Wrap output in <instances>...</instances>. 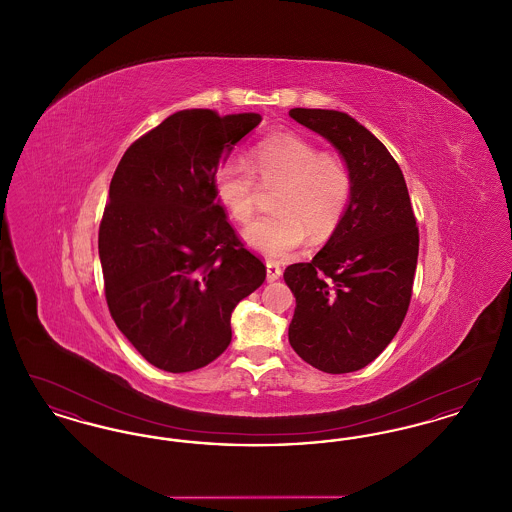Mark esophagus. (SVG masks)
<instances>
[{
	"label": "esophagus",
	"instance_id": "obj_1",
	"mask_svg": "<svg viewBox=\"0 0 512 512\" xmlns=\"http://www.w3.org/2000/svg\"><path fill=\"white\" fill-rule=\"evenodd\" d=\"M282 276V268L278 267L276 263L268 261L267 263V280L268 282H276Z\"/></svg>",
	"mask_w": 512,
	"mask_h": 512
}]
</instances>
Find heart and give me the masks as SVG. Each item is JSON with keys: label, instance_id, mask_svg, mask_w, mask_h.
Here are the masks:
<instances>
[{"label": "heart", "instance_id": "b5f03b06", "mask_svg": "<svg viewBox=\"0 0 512 512\" xmlns=\"http://www.w3.org/2000/svg\"><path fill=\"white\" fill-rule=\"evenodd\" d=\"M255 176L278 184L274 213L253 220L245 244L268 259H284L307 242L328 236L340 222L351 199L353 178L338 155L318 153L317 146L295 132H276L249 149L247 161L224 157L215 171L222 205L240 222L255 209Z\"/></svg>", "mask_w": 512, "mask_h": 512}]
</instances>
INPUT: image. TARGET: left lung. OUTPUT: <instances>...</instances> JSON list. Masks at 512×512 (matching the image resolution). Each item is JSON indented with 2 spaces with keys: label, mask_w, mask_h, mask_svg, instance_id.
I'll list each match as a JSON object with an SVG mask.
<instances>
[{
  "label": "left lung",
  "mask_w": 512,
  "mask_h": 512,
  "mask_svg": "<svg viewBox=\"0 0 512 512\" xmlns=\"http://www.w3.org/2000/svg\"><path fill=\"white\" fill-rule=\"evenodd\" d=\"M320 134L347 165L351 199L311 263L286 268L295 297L293 351L328 374L365 368L393 340L407 315L418 259V228L403 172L361 122L332 109L290 111Z\"/></svg>",
  "instance_id": "obj_1"
}]
</instances>
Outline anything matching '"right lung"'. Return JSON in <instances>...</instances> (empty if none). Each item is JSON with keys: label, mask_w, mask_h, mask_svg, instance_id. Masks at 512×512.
<instances>
[{"label": "right lung", "mask_w": 512, "mask_h": 512, "mask_svg": "<svg viewBox=\"0 0 512 512\" xmlns=\"http://www.w3.org/2000/svg\"><path fill=\"white\" fill-rule=\"evenodd\" d=\"M261 122L184 109L126 149L99 224L105 297L117 328L161 370L213 363L236 305L267 278L236 238L215 171Z\"/></svg>", "instance_id": "obj_1"}]
</instances>
